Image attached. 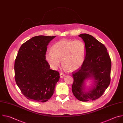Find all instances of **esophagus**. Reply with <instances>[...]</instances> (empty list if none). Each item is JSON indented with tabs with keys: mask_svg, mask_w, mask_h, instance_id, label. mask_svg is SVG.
<instances>
[{
	"mask_svg": "<svg viewBox=\"0 0 123 123\" xmlns=\"http://www.w3.org/2000/svg\"><path fill=\"white\" fill-rule=\"evenodd\" d=\"M65 76V74L63 73V72H61V73H60V77L61 78H63V77H64Z\"/></svg>",
	"mask_w": 123,
	"mask_h": 123,
	"instance_id": "esophagus-1",
	"label": "esophagus"
}]
</instances>
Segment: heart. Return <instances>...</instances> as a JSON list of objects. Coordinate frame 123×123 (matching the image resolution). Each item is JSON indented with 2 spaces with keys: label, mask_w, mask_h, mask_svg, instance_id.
Instances as JSON below:
<instances>
[{
  "label": "heart",
  "mask_w": 123,
  "mask_h": 123,
  "mask_svg": "<svg viewBox=\"0 0 123 123\" xmlns=\"http://www.w3.org/2000/svg\"><path fill=\"white\" fill-rule=\"evenodd\" d=\"M84 43L80 40L61 39L51 48V53L45 55V60L50 67L56 69L60 64L67 71H74L83 65L85 55Z\"/></svg>",
  "instance_id": "1"
}]
</instances>
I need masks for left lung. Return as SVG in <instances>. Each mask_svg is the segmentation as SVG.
<instances>
[{"label": "left lung", "mask_w": 123, "mask_h": 123, "mask_svg": "<svg viewBox=\"0 0 123 123\" xmlns=\"http://www.w3.org/2000/svg\"><path fill=\"white\" fill-rule=\"evenodd\" d=\"M79 36L85 43L86 57L80 68L72 73V91L77 99L86 102L100 98L109 86L111 60L105 46L93 36L87 34ZM89 78L93 80V85L88 89L85 82Z\"/></svg>", "instance_id": "left-lung-1"}]
</instances>
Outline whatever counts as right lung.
Listing matches in <instances>:
<instances>
[{
    "instance_id": "1",
    "label": "right lung",
    "mask_w": 123,
    "mask_h": 123,
    "mask_svg": "<svg viewBox=\"0 0 123 123\" xmlns=\"http://www.w3.org/2000/svg\"><path fill=\"white\" fill-rule=\"evenodd\" d=\"M55 36H35L20 48L14 64L15 79L25 97L45 102L55 92L59 73L50 69L45 60L47 46Z\"/></svg>"
}]
</instances>
